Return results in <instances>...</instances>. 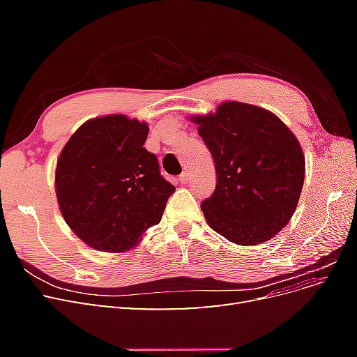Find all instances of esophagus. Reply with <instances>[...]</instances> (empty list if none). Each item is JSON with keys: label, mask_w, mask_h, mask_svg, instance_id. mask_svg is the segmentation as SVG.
Instances as JSON below:
<instances>
[{"label": "esophagus", "mask_w": 357, "mask_h": 357, "mask_svg": "<svg viewBox=\"0 0 357 357\" xmlns=\"http://www.w3.org/2000/svg\"><path fill=\"white\" fill-rule=\"evenodd\" d=\"M178 181L181 183V185H186V183L190 181V172L189 171H183L180 177H178Z\"/></svg>", "instance_id": "1"}]
</instances>
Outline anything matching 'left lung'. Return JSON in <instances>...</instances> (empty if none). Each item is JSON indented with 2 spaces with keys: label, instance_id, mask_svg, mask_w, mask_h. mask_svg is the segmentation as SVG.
Instances as JSON below:
<instances>
[{
  "label": "left lung",
  "instance_id": "1",
  "mask_svg": "<svg viewBox=\"0 0 357 357\" xmlns=\"http://www.w3.org/2000/svg\"><path fill=\"white\" fill-rule=\"evenodd\" d=\"M215 167V189L201 204L211 229L240 245L271 240L294 215L305 158L294 132L262 107L225 101L192 116Z\"/></svg>",
  "mask_w": 357,
  "mask_h": 357
}]
</instances>
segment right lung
I'll list each match as a JSON object with an SVG mask.
<instances>
[{"label": "right lung", "mask_w": 357, "mask_h": 357, "mask_svg": "<svg viewBox=\"0 0 357 357\" xmlns=\"http://www.w3.org/2000/svg\"><path fill=\"white\" fill-rule=\"evenodd\" d=\"M146 122L125 114L86 121L61 150L55 190L63 220L100 252L122 253L162 219L176 188L143 147Z\"/></svg>", "instance_id": "obj_1"}]
</instances>
